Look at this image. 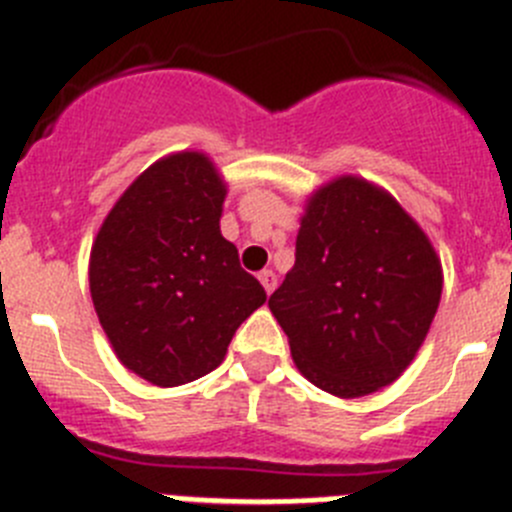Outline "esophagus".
<instances>
[{"mask_svg":"<svg viewBox=\"0 0 512 512\" xmlns=\"http://www.w3.org/2000/svg\"><path fill=\"white\" fill-rule=\"evenodd\" d=\"M259 282L264 284L266 295H271V292H274V287H277V274H274V271H271V269H264L259 274Z\"/></svg>","mask_w":512,"mask_h":512,"instance_id":"obj_1","label":"esophagus"}]
</instances>
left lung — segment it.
<instances>
[{"label":"left lung","instance_id":"obj_1","mask_svg":"<svg viewBox=\"0 0 512 512\" xmlns=\"http://www.w3.org/2000/svg\"><path fill=\"white\" fill-rule=\"evenodd\" d=\"M441 261L390 194L343 176L307 205L295 266L269 297L297 369L361 397L415 359L441 300Z\"/></svg>","mask_w":512,"mask_h":512}]
</instances>
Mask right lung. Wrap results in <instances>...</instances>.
<instances>
[{
    "instance_id": "right-lung-1",
    "label": "right lung",
    "mask_w": 512,
    "mask_h": 512,
    "mask_svg": "<svg viewBox=\"0 0 512 512\" xmlns=\"http://www.w3.org/2000/svg\"><path fill=\"white\" fill-rule=\"evenodd\" d=\"M225 184L202 153H176L125 189L92 246L89 287L130 372L158 387L210 374L266 302L220 233Z\"/></svg>"
}]
</instances>
